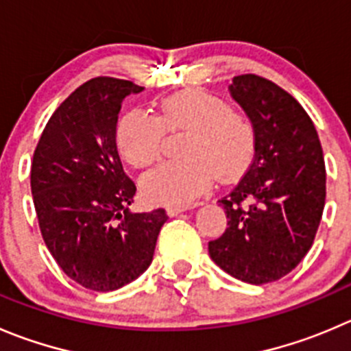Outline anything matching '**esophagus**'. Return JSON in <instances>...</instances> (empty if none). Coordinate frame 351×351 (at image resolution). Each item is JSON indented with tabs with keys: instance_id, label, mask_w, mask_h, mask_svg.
<instances>
[{
	"instance_id": "obj_1",
	"label": "esophagus",
	"mask_w": 351,
	"mask_h": 351,
	"mask_svg": "<svg viewBox=\"0 0 351 351\" xmlns=\"http://www.w3.org/2000/svg\"><path fill=\"white\" fill-rule=\"evenodd\" d=\"M189 208H193V206H188V205H170V206H167V213H169L170 217H176V215H179V213L186 212V210H189Z\"/></svg>"
}]
</instances>
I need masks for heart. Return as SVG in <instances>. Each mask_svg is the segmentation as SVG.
<instances>
[{
    "label": "heart",
    "instance_id": "1",
    "mask_svg": "<svg viewBox=\"0 0 351 351\" xmlns=\"http://www.w3.org/2000/svg\"><path fill=\"white\" fill-rule=\"evenodd\" d=\"M188 131L181 162L163 163L143 178V191L167 205H188L206 191L219 176L236 178L253 153V128L243 113L228 108L217 96L186 89L163 98L158 117L143 110L123 115L117 145L131 165L145 169L160 160L163 134Z\"/></svg>",
    "mask_w": 351,
    "mask_h": 351
}]
</instances>
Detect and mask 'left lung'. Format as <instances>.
<instances>
[{
  "label": "left lung",
  "instance_id": "1",
  "mask_svg": "<svg viewBox=\"0 0 351 351\" xmlns=\"http://www.w3.org/2000/svg\"><path fill=\"white\" fill-rule=\"evenodd\" d=\"M229 91L252 120L255 156L220 199L228 229L208 243V253L232 278L265 285L285 278L312 248L326 203L322 146L303 106L278 84L246 73Z\"/></svg>",
  "mask_w": 351,
  "mask_h": 351
}]
</instances>
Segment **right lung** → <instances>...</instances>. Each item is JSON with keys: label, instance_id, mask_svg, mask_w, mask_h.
Segmentation results:
<instances>
[{"label": "right lung", "instance_id": "add662e5", "mask_svg": "<svg viewBox=\"0 0 351 351\" xmlns=\"http://www.w3.org/2000/svg\"><path fill=\"white\" fill-rule=\"evenodd\" d=\"M141 86L96 77L46 123L31 167L43 239L60 269L93 291H115L149 267L167 213L129 210L136 184L122 167L117 120Z\"/></svg>", "mask_w": 351, "mask_h": 351}]
</instances>
